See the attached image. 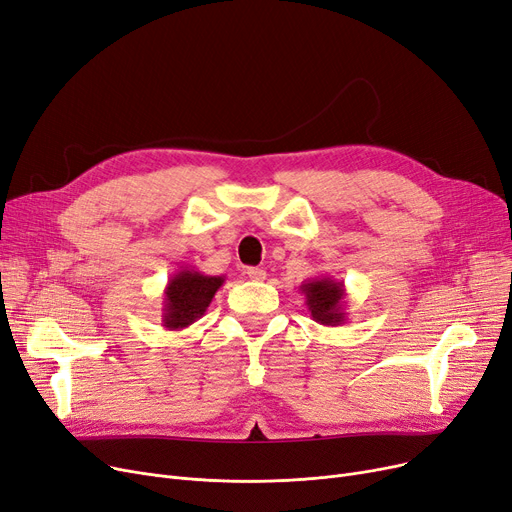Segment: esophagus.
<instances>
[{"instance_id": "obj_1", "label": "esophagus", "mask_w": 512, "mask_h": 512, "mask_svg": "<svg viewBox=\"0 0 512 512\" xmlns=\"http://www.w3.org/2000/svg\"><path fill=\"white\" fill-rule=\"evenodd\" d=\"M246 273H248V277H250L252 281H264V279H266V271H264V269H258V266H250V269H248Z\"/></svg>"}]
</instances>
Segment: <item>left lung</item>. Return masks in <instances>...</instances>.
<instances>
[{
    "mask_svg": "<svg viewBox=\"0 0 512 512\" xmlns=\"http://www.w3.org/2000/svg\"><path fill=\"white\" fill-rule=\"evenodd\" d=\"M300 291L306 298L308 312L312 321L325 327H337L348 321L346 312V287L344 281H335L333 277H314L300 285Z\"/></svg>",
    "mask_w": 512,
    "mask_h": 512,
    "instance_id": "8db88e82",
    "label": "left lung"
}]
</instances>
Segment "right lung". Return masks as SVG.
<instances>
[{"mask_svg": "<svg viewBox=\"0 0 512 512\" xmlns=\"http://www.w3.org/2000/svg\"><path fill=\"white\" fill-rule=\"evenodd\" d=\"M223 283L225 277H212L189 269V266H181L164 287L162 327L168 331H181L202 319Z\"/></svg>", "mask_w": 512, "mask_h": 512, "instance_id": "1", "label": "right lung"}]
</instances>
